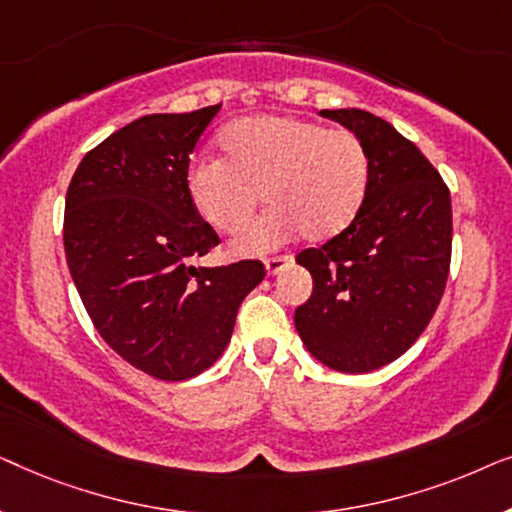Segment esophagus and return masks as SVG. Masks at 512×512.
<instances>
[{
    "mask_svg": "<svg viewBox=\"0 0 512 512\" xmlns=\"http://www.w3.org/2000/svg\"><path fill=\"white\" fill-rule=\"evenodd\" d=\"M291 261H293L291 256H275V258H268V261H265V272H268L270 277L277 275V272H282Z\"/></svg>",
    "mask_w": 512,
    "mask_h": 512,
    "instance_id": "obj_1",
    "label": "esophagus"
}]
</instances>
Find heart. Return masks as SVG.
<instances>
[{"label":"heart","mask_w":512,"mask_h":512,"mask_svg":"<svg viewBox=\"0 0 512 512\" xmlns=\"http://www.w3.org/2000/svg\"><path fill=\"white\" fill-rule=\"evenodd\" d=\"M226 158L193 160L186 188L202 219L240 233L254 219L261 191L270 209L235 240L237 254H265L303 233L326 240L356 219L370 184L366 146L349 130L293 116H251L221 135Z\"/></svg>","instance_id":"b5f03b06"}]
</instances>
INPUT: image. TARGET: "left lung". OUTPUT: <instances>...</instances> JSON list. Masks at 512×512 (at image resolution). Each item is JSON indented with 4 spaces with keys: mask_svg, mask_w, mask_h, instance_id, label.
I'll list each match as a JSON object with an SVG mask.
<instances>
[{
    "mask_svg": "<svg viewBox=\"0 0 512 512\" xmlns=\"http://www.w3.org/2000/svg\"><path fill=\"white\" fill-rule=\"evenodd\" d=\"M366 146L370 184L356 219L296 261L312 296L296 331L314 359L370 373L408 352L436 312L452 254L450 191L424 153L363 109H321Z\"/></svg>",
    "mask_w": 512,
    "mask_h": 512,
    "instance_id": "obj_1",
    "label": "left lung"
}]
</instances>
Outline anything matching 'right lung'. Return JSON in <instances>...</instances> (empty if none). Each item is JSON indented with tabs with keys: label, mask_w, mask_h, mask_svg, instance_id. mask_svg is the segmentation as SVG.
I'll return each mask as SVG.
<instances>
[{
	"label": "right lung",
	"mask_w": 512,
	"mask_h": 512,
	"mask_svg": "<svg viewBox=\"0 0 512 512\" xmlns=\"http://www.w3.org/2000/svg\"><path fill=\"white\" fill-rule=\"evenodd\" d=\"M221 104L151 114L83 156L65 202V256L97 333L146 375L179 382L226 352L258 261L198 268L219 244L186 188L198 139Z\"/></svg>",
	"instance_id": "obj_1"
}]
</instances>
